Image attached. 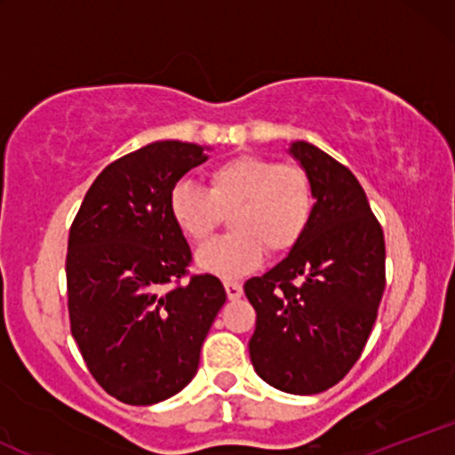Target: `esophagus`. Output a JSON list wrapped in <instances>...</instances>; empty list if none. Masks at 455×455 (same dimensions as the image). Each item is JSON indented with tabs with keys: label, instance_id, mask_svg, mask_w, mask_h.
Listing matches in <instances>:
<instances>
[{
	"label": "esophagus",
	"instance_id": "1",
	"mask_svg": "<svg viewBox=\"0 0 455 455\" xmlns=\"http://www.w3.org/2000/svg\"><path fill=\"white\" fill-rule=\"evenodd\" d=\"M224 289H227V297L228 299H239L243 295V286L239 282H224Z\"/></svg>",
	"mask_w": 455,
	"mask_h": 455
}]
</instances>
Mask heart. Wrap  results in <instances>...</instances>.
<instances>
[{
    "label": "heart",
    "mask_w": 455,
    "mask_h": 455,
    "mask_svg": "<svg viewBox=\"0 0 455 455\" xmlns=\"http://www.w3.org/2000/svg\"><path fill=\"white\" fill-rule=\"evenodd\" d=\"M312 177L301 164L243 154L216 164L207 188L181 181L171 190L169 210L181 233L205 242L233 212V231L203 245L198 267L224 280L257 269L265 257L286 254L304 239L315 218Z\"/></svg>",
    "instance_id": "obj_1"
}]
</instances>
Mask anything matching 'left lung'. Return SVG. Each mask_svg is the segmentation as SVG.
I'll use <instances>...</instances> for the list:
<instances>
[{
  "instance_id": "obj_1",
  "label": "left lung",
  "mask_w": 455,
  "mask_h": 455,
  "mask_svg": "<svg viewBox=\"0 0 455 455\" xmlns=\"http://www.w3.org/2000/svg\"><path fill=\"white\" fill-rule=\"evenodd\" d=\"M315 184L316 207L299 243L243 284L257 310L254 370L286 394H321L362 357L385 291V237L347 166L306 140L291 145Z\"/></svg>"
}]
</instances>
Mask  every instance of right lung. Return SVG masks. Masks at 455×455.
I'll return each mask as SVG.
<instances>
[{
    "label": "right lung",
    "instance_id": "add662e5",
    "mask_svg": "<svg viewBox=\"0 0 455 455\" xmlns=\"http://www.w3.org/2000/svg\"><path fill=\"white\" fill-rule=\"evenodd\" d=\"M205 160L201 145L181 140L122 156L96 177L70 227L72 338L96 383L126 404H156L195 379L227 301L216 275H190V245L169 210L177 181Z\"/></svg>",
    "mask_w": 455,
    "mask_h": 455
}]
</instances>
